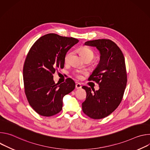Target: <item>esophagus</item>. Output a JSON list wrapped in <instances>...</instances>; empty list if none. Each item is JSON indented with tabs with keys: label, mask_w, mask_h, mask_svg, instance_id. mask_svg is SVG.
Instances as JSON below:
<instances>
[{
	"label": "esophagus",
	"mask_w": 150,
	"mask_h": 150,
	"mask_svg": "<svg viewBox=\"0 0 150 150\" xmlns=\"http://www.w3.org/2000/svg\"><path fill=\"white\" fill-rule=\"evenodd\" d=\"M82 87V85H81V84L80 83H76V85H75V88H76V89H79V88H81Z\"/></svg>",
	"instance_id": "34e87169"
}]
</instances>
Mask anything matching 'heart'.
Instances as JSON below:
<instances>
[{
    "mask_svg": "<svg viewBox=\"0 0 150 150\" xmlns=\"http://www.w3.org/2000/svg\"><path fill=\"white\" fill-rule=\"evenodd\" d=\"M79 53H81V54L82 55V56L83 57V58L85 60L89 59V60H91L94 57L95 54H94V51L89 47H85V46L81 47L79 49ZM72 52H71V51L68 52L66 54V55L65 56V63H68L69 62V60H70V58L72 56ZM83 74V72H82V71H76L75 72V75L78 78H81L82 76V75Z\"/></svg>",
    "mask_w": 150,
    "mask_h": 150,
    "instance_id": "b5f03b06",
    "label": "heart"
}]
</instances>
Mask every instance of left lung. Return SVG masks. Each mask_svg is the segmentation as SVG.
I'll use <instances>...</instances> for the list:
<instances>
[{
  "mask_svg": "<svg viewBox=\"0 0 150 150\" xmlns=\"http://www.w3.org/2000/svg\"><path fill=\"white\" fill-rule=\"evenodd\" d=\"M85 45L96 47L100 53V60L88 78L99 85V90L83 86L87 93L82 103L83 112L94 119L110 115L121 103L127 83L125 57L117 45L109 39L88 41Z\"/></svg>",
  "mask_w": 150,
  "mask_h": 150,
  "instance_id": "obj_1",
  "label": "left lung"
}]
</instances>
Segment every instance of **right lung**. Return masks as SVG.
<instances>
[{"mask_svg": "<svg viewBox=\"0 0 150 150\" xmlns=\"http://www.w3.org/2000/svg\"><path fill=\"white\" fill-rule=\"evenodd\" d=\"M78 41L50 33L38 38L30 49L23 68L24 90L30 105L40 115L50 117L59 113L63 97L75 89L71 78L55 83L53 75L63 68L67 53Z\"/></svg>", "mask_w": 150, "mask_h": 150, "instance_id": "1", "label": "right lung"}]
</instances>
